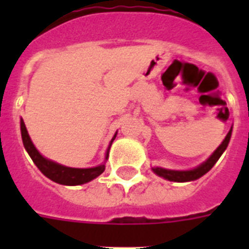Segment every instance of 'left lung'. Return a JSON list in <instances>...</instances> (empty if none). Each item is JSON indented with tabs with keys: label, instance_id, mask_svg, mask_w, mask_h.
<instances>
[{
	"label": "left lung",
	"instance_id": "obj_1",
	"mask_svg": "<svg viewBox=\"0 0 249 249\" xmlns=\"http://www.w3.org/2000/svg\"><path fill=\"white\" fill-rule=\"evenodd\" d=\"M231 130L228 133V136L225 137V140L222 141V143L217 147V150L213 152L212 155L209 156L208 159L205 160L204 163L200 164L196 168H194L191 170H170V169H164V168H159L155 166L152 168L154 173H156L159 177H163L168 181L173 182H187V181H195L197 178H200L201 176H204L207 172L212 169V166L217 163V160L220 159V156L224 154V151L228 147L229 142H230V137H231Z\"/></svg>",
	"mask_w": 249,
	"mask_h": 249
}]
</instances>
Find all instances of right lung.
I'll return each mask as SVG.
<instances>
[{
	"label": "right lung",
	"instance_id": "right-lung-1",
	"mask_svg": "<svg viewBox=\"0 0 249 249\" xmlns=\"http://www.w3.org/2000/svg\"><path fill=\"white\" fill-rule=\"evenodd\" d=\"M20 130H21V140H23V144H24L25 150L31 156V159L33 160V163L36 164L37 168L42 172L48 178H50L52 181L60 183V185L67 186H76L83 185L86 182L91 181L94 178H97L99 174L105 172V164L94 166V168H70V166L60 165V164L52 161V160L46 159L41 155L40 152L37 151V148L35 147V144L32 143V141L29 138V134L27 132L25 124L23 119L20 120ZM116 134L113 136L112 141L115 140ZM111 141V143H112ZM111 146V144H109ZM108 158V150L106 154V160Z\"/></svg>",
	"mask_w": 249,
	"mask_h": 249
}]
</instances>
